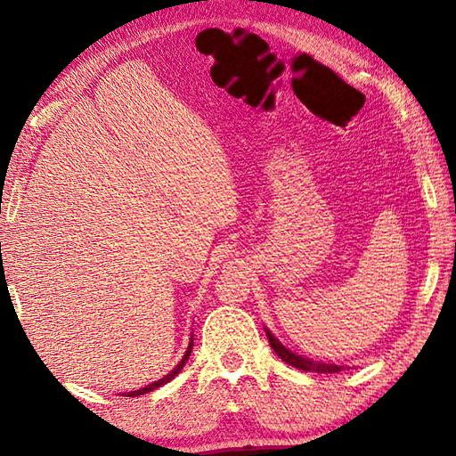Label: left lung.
<instances>
[{
    "instance_id": "left-lung-1",
    "label": "left lung",
    "mask_w": 456,
    "mask_h": 456,
    "mask_svg": "<svg viewBox=\"0 0 456 456\" xmlns=\"http://www.w3.org/2000/svg\"><path fill=\"white\" fill-rule=\"evenodd\" d=\"M265 334H267L269 344H272L273 352L285 362V364L304 370V372H318V374H331V372H339V370H342V366L322 364V362H312V360H307V358L297 356V354H293L291 350L285 348V346L272 334V331L265 330Z\"/></svg>"
}]
</instances>
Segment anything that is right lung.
Returning a JSON list of instances; mask_svg holds the SVG:
<instances>
[{
  "instance_id": "obj_1",
  "label": "right lung",
  "mask_w": 456,
  "mask_h": 456,
  "mask_svg": "<svg viewBox=\"0 0 456 456\" xmlns=\"http://www.w3.org/2000/svg\"><path fill=\"white\" fill-rule=\"evenodd\" d=\"M191 350H192V338H191V342H189V348H187V352H184V356H183V360L179 362V364L175 366V370L173 372H168L167 376H163L160 378V380H157V382H152V384H149V386H144V388H141V390H133L130 392V396H141V395H146V392H152V390H157V388H160V386L163 384H167V382H171L173 378L181 372V368L184 366V362L189 360V356H191Z\"/></svg>"
}]
</instances>
